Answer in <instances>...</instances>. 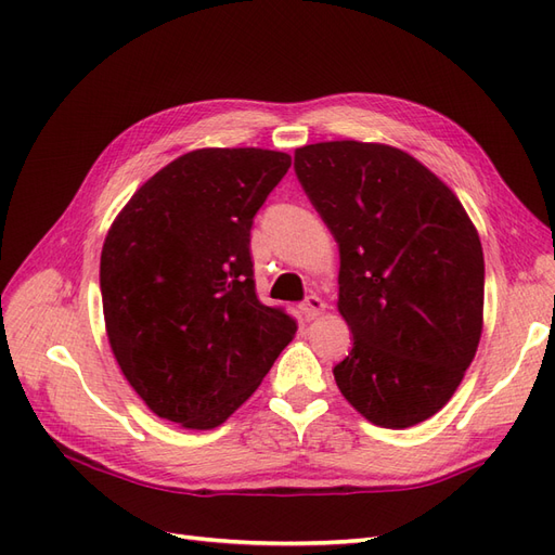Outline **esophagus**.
<instances>
[{
	"instance_id": "obj_1",
	"label": "esophagus",
	"mask_w": 555,
	"mask_h": 555,
	"mask_svg": "<svg viewBox=\"0 0 555 555\" xmlns=\"http://www.w3.org/2000/svg\"><path fill=\"white\" fill-rule=\"evenodd\" d=\"M300 310H304V314H306V319H317L319 314H322L324 310H326V304L319 296H314V294H310L304 304H300Z\"/></svg>"
}]
</instances>
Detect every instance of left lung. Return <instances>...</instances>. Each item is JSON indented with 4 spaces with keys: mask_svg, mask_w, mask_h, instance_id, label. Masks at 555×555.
<instances>
[{
    "mask_svg": "<svg viewBox=\"0 0 555 555\" xmlns=\"http://www.w3.org/2000/svg\"><path fill=\"white\" fill-rule=\"evenodd\" d=\"M294 169L340 249L338 310L354 345L335 384L375 426L426 422L481 338L475 224L438 176L391 145L314 143L296 150Z\"/></svg>",
    "mask_w": 555,
    "mask_h": 555,
    "instance_id": "left-lung-1",
    "label": "left lung"
}]
</instances>
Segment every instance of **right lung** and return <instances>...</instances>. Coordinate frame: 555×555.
Wrapping results in <instances>:
<instances>
[{
	"mask_svg": "<svg viewBox=\"0 0 555 555\" xmlns=\"http://www.w3.org/2000/svg\"><path fill=\"white\" fill-rule=\"evenodd\" d=\"M292 157L204 147L164 166L115 217L102 249L106 333L157 416L224 424L271 371L296 319L255 289L249 231Z\"/></svg>",
	"mask_w": 555,
	"mask_h": 555,
	"instance_id": "obj_1",
	"label": "right lung"
}]
</instances>
